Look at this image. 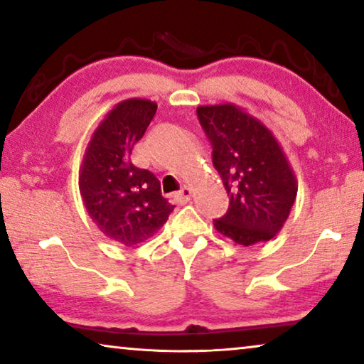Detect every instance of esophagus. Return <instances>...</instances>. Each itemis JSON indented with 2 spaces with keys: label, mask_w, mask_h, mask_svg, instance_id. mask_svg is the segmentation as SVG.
<instances>
[{
  "label": "esophagus",
  "mask_w": 364,
  "mask_h": 364,
  "mask_svg": "<svg viewBox=\"0 0 364 364\" xmlns=\"http://www.w3.org/2000/svg\"><path fill=\"white\" fill-rule=\"evenodd\" d=\"M191 196H193V189L188 188V186H183V188L175 194V199H176L178 204H186V202H189Z\"/></svg>",
  "instance_id": "obj_1"
}]
</instances>
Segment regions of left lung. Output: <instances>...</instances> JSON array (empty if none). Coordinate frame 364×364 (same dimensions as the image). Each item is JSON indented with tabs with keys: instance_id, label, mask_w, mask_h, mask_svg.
<instances>
[{
	"instance_id": "1",
	"label": "left lung",
	"mask_w": 364,
	"mask_h": 364,
	"mask_svg": "<svg viewBox=\"0 0 364 364\" xmlns=\"http://www.w3.org/2000/svg\"><path fill=\"white\" fill-rule=\"evenodd\" d=\"M212 144V162L230 196L217 231L252 245L276 236L291 213L297 181L278 141L255 117L234 104L197 107Z\"/></svg>"
}]
</instances>
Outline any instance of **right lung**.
Returning <instances> with one entry per match:
<instances>
[{"label":"right lung","mask_w":364,"mask_h":364,"mask_svg":"<svg viewBox=\"0 0 364 364\" xmlns=\"http://www.w3.org/2000/svg\"><path fill=\"white\" fill-rule=\"evenodd\" d=\"M157 110L147 100L117 104L86 147L78 186L86 212L100 231L125 245L154 236L175 205L160 193L152 171L134 167L132 151Z\"/></svg>","instance_id":"right-lung-1"}]
</instances>
